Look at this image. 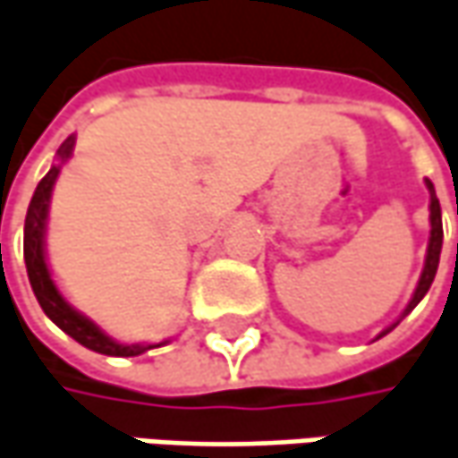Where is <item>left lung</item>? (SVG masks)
Returning a JSON list of instances; mask_svg holds the SVG:
<instances>
[{
    "mask_svg": "<svg viewBox=\"0 0 458 458\" xmlns=\"http://www.w3.org/2000/svg\"><path fill=\"white\" fill-rule=\"evenodd\" d=\"M428 182V191H430V244H428V258H425V270L423 276H420V284L415 288V296H412V301L407 304V309L402 311V317H407L412 309L420 304V299H423L425 293H428V288L433 284V278H436V270H438V260H441V244H444V224H441V203H438V198H436V191H433V182L430 180H425ZM458 214V211H456ZM400 317V319H402ZM397 319V322H400ZM397 322L392 325V327H397ZM389 327V330H392ZM389 330H384L381 335H386ZM378 335V337H381Z\"/></svg>",
    "mask_w": 458,
    "mask_h": 458,
    "instance_id": "left-lung-1",
    "label": "left lung"
}]
</instances>
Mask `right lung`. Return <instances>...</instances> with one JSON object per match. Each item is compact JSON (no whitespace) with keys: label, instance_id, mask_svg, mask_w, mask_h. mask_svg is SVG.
<instances>
[{"label":"right lung","instance_id":"right-lung-1","mask_svg":"<svg viewBox=\"0 0 458 458\" xmlns=\"http://www.w3.org/2000/svg\"><path fill=\"white\" fill-rule=\"evenodd\" d=\"M74 149V136H69L61 147H58V159L66 162L72 157ZM58 177V167H51L48 174L38 182L35 188L33 200L28 206V216H25V242H22V250H25V265H28V278H30V286H33L35 299L40 309L56 322L61 330L66 332L69 337H74L77 343H81L84 348L95 351V353L103 355H139L144 351H149L154 345H123V343H115L110 340L107 335L98 330L87 317H81L80 311L69 307L61 293L51 281V273H48V265H46V255H43V229H46V214H48V200H51V191H54V182Z\"/></svg>","mask_w":458,"mask_h":458}]
</instances>
